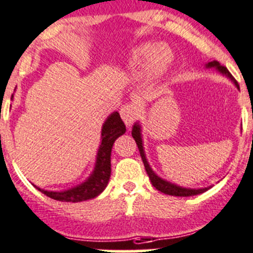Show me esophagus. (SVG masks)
I'll use <instances>...</instances> for the list:
<instances>
[{
	"instance_id": "esophagus-1",
	"label": "esophagus",
	"mask_w": 253,
	"mask_h": 253,
	"mask_svg": "<svg viewBox=\"0 0 253 253\" xmlns=\"http://www.w3.org/2000/svg\"><path fill=\"white\" fill-rule=\"evenodd\" d=\"M120 115H121L122 120L127 126H131L135 122L136 117L138 115V108L136 104L133 103H126L121 107L120 110Z\"/></svg>"
}]
</instances>
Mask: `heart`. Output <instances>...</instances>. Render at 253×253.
<instances>
[{
    "mask_svg": "<svg viewBox=\"0 0 253 253\" xmlns=\"http://www.w3.org/2000/svg\"><path fill=\"white\" fill-rule=\"evenodd\" d=\"M171 61V53L164 45L158 42H147L132 51V63L137 65H150L152 74H161Z\"/></svg>",
    "mask_w": 253,
    "mask_h": 253,
    "instance_id": "heart-1",
    "label": "heart"
}]
</instances>
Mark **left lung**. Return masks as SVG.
Instances as JSON below:
<instances>
[{"label": "left lung", "mask_w": 253, "mask_h": 253, "mask_svg": "<svg viewBox=\"0 0 253 253\" xmlns=\"http://www.w3.org/2000/svg\"><path fill=\"white\" fill-rule=\"evenodd\" d=\"M207 67H215L220 73L226 74L228 78H231V81H233V83L236 84V87L240 88L237 81H236V79L232 77V74L228 72V69H227L226 67L220 65L218 61H215V60L211 61V63H208V65H207ZM132 137L135 138L136 143H137V147H138V150H140L141 159H142L143 166H145V169H146V172H147V175H149L150 180H151L152 185L158 189L159 192L164 193V194H168V195H175V197H192V195L200 194V193H203V192H206V190H208V188L185 189V188H181V186H176V185H174V184L168 183V181L163 180L161 177H159L158 175L152 171L151 168H150V165L147 164L146 158H145V154H143L142 141H141V133H140V126H138V125H135V126H133V128H132Z\"/></svg>", "instance_id": "8db88e82"}]
</instances>
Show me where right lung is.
<instances>
[{
  "label": "right lung",
  "mask_w": 253,
  "mask_h": 253,
  "mask_svg": "<svg viewBox=\"0 0 253 253\" xmlns=\"http://www.w3.org/2000/svg\"><path fill=\"white\" fill-rule=\"evenodd\" d=\"M126 132V126L121 120L120 115L115 112L108 117L102 128V142L99 146L98 156L95 169L90 177L85 183L76 186V188L65 190V192H47L44 189L38 188L42 194L51 199L60 200V202H83V200L93 199L101 194L110 181L111 176V151H112L113 142L118 136L124 135Z\"/></svg>",
  "instance_id": "1"
}]
</instances>
